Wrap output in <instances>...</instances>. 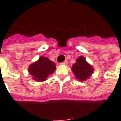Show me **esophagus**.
<instances>
[{"label": "esophagus", "mask_w": 121, "mask_h": 121, "mask_svg": "<svg viewBox=\"0 0 121 121\" xmlns=\"http://www.w3.org/2000/svg\"><path fill=\"white\" fill-rule=\"evenodd\" d=\"M67 63H68V61L66 60H65V61H64V62H61L60 64H61V65H67Z\"/></svg>", "instance_id": "esophagus-1"}]
</instances>
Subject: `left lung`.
I'll use <instances>...</instances> for the list:
<instances>
[{
  "instance_id": "8db88e82",
  "label": "left lung",
  "mask_w": 121,
  "mask_h": 121,
  "mask_svg": "<svg viewBox=\"0 0 121 121\" xmlns=\"http://www.w3.org/2000/svg\"><path fill=\"white\" fill-rule=\"evenodd\" d=\"M72 70L76 78L80 81L87 80L94 71L93 68L86 62L83 56H80L76 60V62L73 65Z\"/></svg>"
}]
</instances>
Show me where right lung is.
<instances>
[{
	"instance_id": "1",
	"label": "right lung",
	"mask_w": 121,
	"mask_h": 121,
	"mask_svg": "<svg viewBox=\"0 0 121 121\" xmlns=\"http://www.w3.org/2000/svg\"><path fill=\"white\" fill-rule=\"evenodd\" d=\"M55 63L45 56H41L39 60L31 64L29 67V72L33 76V79L37 82L46 80L47 78L55 70Z\"/></svg>"
}]
</instances>
